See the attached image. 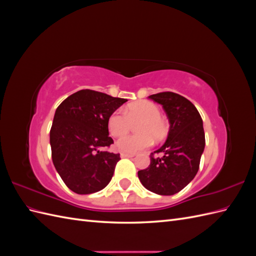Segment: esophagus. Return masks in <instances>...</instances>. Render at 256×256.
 Wrapping results in <instances>:
<instances>
[{
  "label": "esophagus",
  "instance_id": "obj_1",
  "mask_svg": "<svg viewBox=\"0 0 256 256\" xmlns=\"http://www.w3.org/2000/svg\"><path fill=\"white\" fill-rule=\"evenodd\" d=\"M120 157L122 158H132L134 157V154H125V152H122L120 154Z\"/></svg>",
  "mask_w": 256,
  "mask_h": 256
}]
</instances>
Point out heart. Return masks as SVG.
Here are the masks:
<instances>
[{
	"instance_id": "obj_1",
	"label": "heart",
	"mask_w": 256,
	"mask_h": 256,
	"mask_svg": "<svg viewBox=\"0 0 256 256\" xmlns=\"http://www.w3.org/2000/svg\"><path fill=\"white\" fill-rule=\"evenodd\" d=\"M138 134L126 136L116 142V150L125 154H136L152 144L162 141L168 134V125L160 116L159 108L150 102H138L127 106L124 110L113 112L108 118V129L111 136L118 138L126 134L131 124L136 122Z\"/></svg>"
}]
</instances>
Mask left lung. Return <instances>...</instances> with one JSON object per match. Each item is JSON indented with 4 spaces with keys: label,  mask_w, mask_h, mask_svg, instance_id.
Segmentation results:
<instances>
[{
    "label": "left lung",
    "mask_w": 256,
    "mask_h": 256,
    "mask_svg": "<svg viewBox=\"0 0 256 256\" xmlns=\"http://www.w3.org/2000/svg\"><path fill=\"white\" fill-rule=\"evenodd\" d=\"M161 104L170 122L166 141L159 150L162 157H150V164L138 172L144 187L159 196H173L196 177L205 148L203 120L187 98L172 92L150 95Z\"/></svg>",
    "instance_id": "8db88e82"
}]
</instances>
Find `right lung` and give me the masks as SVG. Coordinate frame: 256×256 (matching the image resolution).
Listing matches in <instances>:
<instances>
[{
  "instance_id": "add662e5",
  "label": "right lung",
  "mask_w": 256,
  "mask_h": 256,
  "mask_svg": "<svg viewBox=\"0 0 256 256\" xmlns=\"http://www.w3.org/2000/svg\"><path fill=\"white\" fill-rule=\"evenodd\" d=\"M127 99L81 90L67 97L54 114L50 130L52 161L67 187L78 194L106 188L120 154L106 152L113 140L108 118Z\"/></svg>"
}]
</instances>
